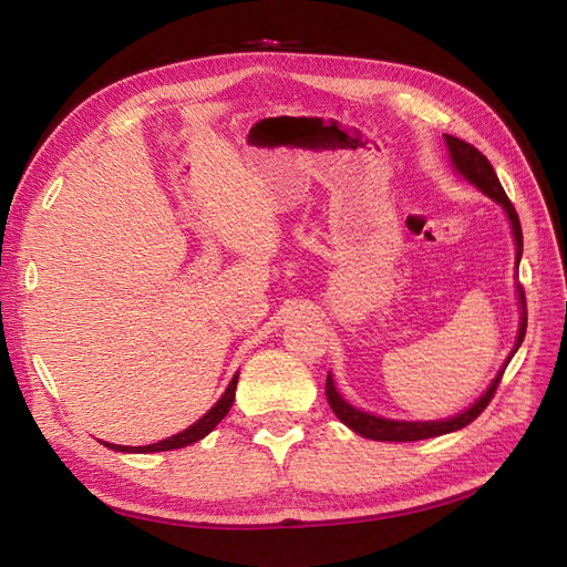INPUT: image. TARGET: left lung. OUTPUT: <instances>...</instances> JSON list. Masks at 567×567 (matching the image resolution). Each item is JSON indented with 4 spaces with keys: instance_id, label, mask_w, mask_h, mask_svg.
Returning a JSON list of instances; mask_svg holds the SVG:
<instances>
[{
    "instance_id": "left-lung-1",
    "label": "left lung",
    "mask_w": 567,
    "mask_h": 567,
    "mask_svg": "<svg viewBox=\"0 0 567 567\" xmlns=\"http://www.w3.org/2000/svg\"><path fill=\"white\" fill-rule=\"evenodd\" d=\"M445 143H449V151H451V158L457 167V173L465 175V179H470L475 187H480L485 192L487 197H492L495 202H499L504 212H507L509 221H512V231L516 238V262L522 258V246H524V236H522V224H519V214H516L514 204L509 202L507 192H504L499 177L495 173V167L489 165V161L485 158L483 153H480L473 143H465L455 136L445 134ZM519 299H522V327H519V336H516V346L512 355L516 353V348L522 346L524 336H526V295H524V287L519 285ZM512 355L507 358V363L499 370V375L492 380V384L487 388V392L480 396V400L467 409V412L457 414L453 419H445V421H390V419H380V416H372L368 412H360V409L351 406L348 402L341 400V394L336 392L331 375L327 378V400L333 409V414L339 416L346 426H351L355 433L372 441H421V439H433V436H443V433H451L463 429L467 424H473V421L485 412L487 404L492 402V396H495L504 370H507Z\"/></svg>"
}]
</instances>
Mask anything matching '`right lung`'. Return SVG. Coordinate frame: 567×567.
<instances>
[{"label":"right lung","instance_id":"add662e5","mask_svg":"<svg viewBox=\"0 0 567 567\" xmlns=\"http://www.w3.org/2000/svg\"><path fill=\"white\" fill-rule=\"evenodd\" d=\"M236 382H238V375H234V380L228 382V388H226V392L221 394V400L216 402V404L209 409V412L197 421V424H192V426L185 429L183 433H177V436H171V439H165V441H161V443H151V445H114V443H104V445H106V449L124 451V453H153V451L183 449V445L195 443V441L207 436V433L228 414V409H231L234 396H236Z\"/></svg>","mask_w":567,"mask_h":567}]
</instances>
